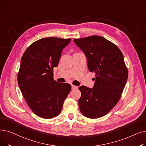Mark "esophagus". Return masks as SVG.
Segmentation results:
<instances>
[{"label":"esophagus","mask_w":146,"mask_h":146,"mask_svg":"<svg viewBox=\"0 0 146 146\" xmlns=\"http://www.w3.org/2000/svg\"><path fill=\"white\" fill-rule=\"evenodd\" d=\"M77 88H78V86H74V85H72V90H74V89H77Z\"/></svg>","instance_id":"esophagus-1"}]
</instances>
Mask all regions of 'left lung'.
<instances>
[{
    "label": "left lung",
    "mask_w": 146,
    "mask_h": 146,
    "mask_svg": "<svg viewBox=\"0 0 146 146\" xmlns=\"http://www.w3.org/2000/svg\"><path fill=\"white\" fill-rule=\"evenodd\" d=\"M74 42L86 55L89 70L95 73L93 88H79L80 111L88 118H101L118 102L126 84L128 73L123 54L115 44L101 36Z\"/></svg>",
    "instance_id": "1"
}]
</instances>
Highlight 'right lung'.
Instances as JSON below:
<instances>
[{"mask_svg":"<svg viewBox=\"0 0 146 146\" xmlns=\"http://www.w3.org/2000/svg\"><path fill=\"white\" fill-rule=\"evenodd\" d=\"M71 38H44L31 44L23 54L18 73L22 96L30 109L45 119L57 117L71 90L67 83L54 80L53 68Z\"/></svg>","mask_w":146,"mask_h":146,"instance_id":"right-lung-1","label":"right lung"}]
</instances>
